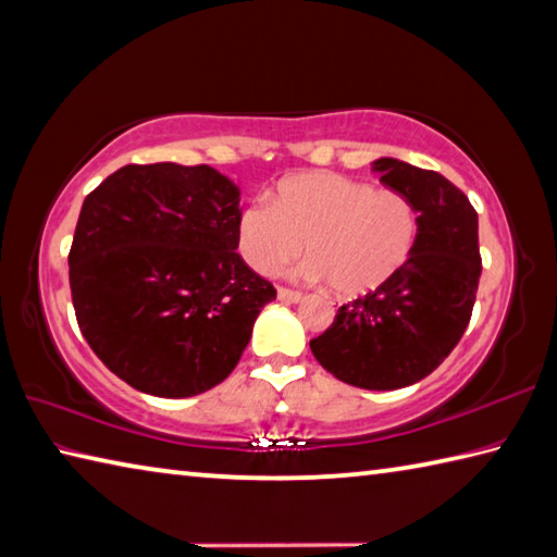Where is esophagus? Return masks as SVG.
<instances>
[{
  "instance_id": "esophagus-1",
  "label": "esophagus",
  "mask_w": 557,
  "mask_h": 557,
  "mask_svg": "<svg viewBox=\"0 0 557 557\" xmlns=\"http://www.w3.org/2000/svg\"><path fill=\"white\" fill-rule=\"evenodd\" d=\"M278 298H281L283 302H298V300L302 298V293H300V290H293V288H286V286H281V288H278Z\"/></svg>"
}]
</instances>
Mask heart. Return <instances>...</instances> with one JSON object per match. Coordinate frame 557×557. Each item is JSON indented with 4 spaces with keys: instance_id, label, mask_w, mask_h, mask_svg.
<instances>
[{
    "instance_id": "1",
    "label": "heart",
    "mask_w": 557,
    "mask_h": 557,
    "mask_svg": "<svg viewBox=\"0 0 557 557\" xmlns=\"http://www.w3.org/2000/svg\"><path fill=\"white\" fill-rule=\"evenodd\" d=\"M239 251L264 276H276L308 245V274L327 278L342 298L366 296L391 281L412 255L417 211L391 188L339 174L283 180L271 203L247 206L237 223Z\"/></svg>"
}]
</instances>
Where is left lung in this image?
Segmentation results:
<instances>
[{
    "label": "left lung",
    "instance_id": "1",
    "mask_svg": "<svg viewBox=\"0 0 557 557\" xmlns=\"http://www.w3.org/2000/svg\"><path fill=\"white\" fill-rule=\"evenodd\" d=\"M373 172L419 213L412 255L381 288L342 306L310 349L344 383L397 391L436 371L463 337L482 271L478 213L438 172L393 157Z\"/></svg>",
    "mask_w": 557,
    "mask_h": 557
}]
</instances>
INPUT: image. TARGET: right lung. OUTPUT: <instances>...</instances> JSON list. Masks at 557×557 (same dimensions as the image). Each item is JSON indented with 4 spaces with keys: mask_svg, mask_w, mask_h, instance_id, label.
Segmentation results:
<instances>
[{
    "mask_svg": "<svg viewBox=\"0 0 557 557\" xmlns=\"http://www.w3.org/2000/svg\"><path fill=\"white\" fill-rule=\"evenodd\" d=\"M239 188L208 164H125L84 198L70 290L84 339L140 393L191 397L223 383L271 281L237 255Z\"/></svg>",
    "mask_w": 557,
    "mask_h": 557,
    "instance_id": "right-lung-1",
    "label": "right lung"
}]
</instances>
